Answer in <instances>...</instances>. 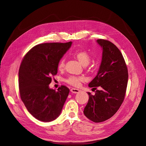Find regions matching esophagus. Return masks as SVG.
Wrapping results in <instances>:
<instances>
[{"mask_svg": "<svg viewBox=\"0 0 146 146\" xmlns=\"http://www.w3.org/2000/svg\"><path fill=\"white\" fill-rule=\"evenodd\" d=\"M70 91L72 92V93H74V94H76V93L80 92V90L77 89H75V88H72V89H71Z\"/></svg>", "mask_w": 146, "mask_h": 146, "instance_id": "obj_1", "label": "esophagus"}]
</instances>
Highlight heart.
I'll return each instance as SVG.
<instances>
[{
    "label": "heart",
    "mask_w": 146,
    "mask_h": 146,
    "mask_svg": "<svg viewBox=\"0 0 146 146\" xmlns=\"http://www.w3.org/2000/svg\"><path fill=\"white\" fill-rule=\"evenodd\" d=\"M74 56H75L76 59L80 61V63L84 66L88 65L90 62V56L89 54L84 50H78L74 54ZM65 65V59L64 58H62L59 60L57 65V67L59 70L62 71L64 70ZM84 79L82 77L76 76H70L65 80V81L67 84L72 85L73 86H78L80 84L81 82L83 81Z\"/></svg>",
    "instance_id": "b5f03b06"
}]
</instances>
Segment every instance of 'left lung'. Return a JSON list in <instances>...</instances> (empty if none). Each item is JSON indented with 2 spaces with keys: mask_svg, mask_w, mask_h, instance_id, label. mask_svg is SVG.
I'll return each instance as SVG.
<instances>
[{
  "mask_svg": "<svg viewBox=\"0 0 146 146\" xmlns=\"http://www.w3.org/2000/svg\"><path fill=\"white\" fill-rule=\"evenodd\" d=\"M97 42L103 49L102 63L97 75L89 87L97 90L89 98L84 114L94 122H102L113 116L122 104L128 83V73L124 58L118 48L111 41L98 39Z\"/></svg>",
  "mask_w": 146,
  "mask_h": 146,
  "instance_id": "1",
  "label": "left lung"
}]
</instances>
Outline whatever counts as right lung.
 <instances>
[{
  "label": "right lung",
  "instance_id": "right-lung-1",
  "mask_svg": "<svg viewBox=\"0 0 146 146\" xmlns=\"http://www.w3.org/2000/svg\"><path fill=\"white\" fill-rule=\"evenodd\" d=\"M72 42L45 43L33 47L24 56L19 70L21 99L35 118L51 122L60 114L70 90L61 86L57 90L49 84L57 73V65Z\"/></svg>",
  "mask_w": 146,
  "mask_h": 146
}]
</instances>
